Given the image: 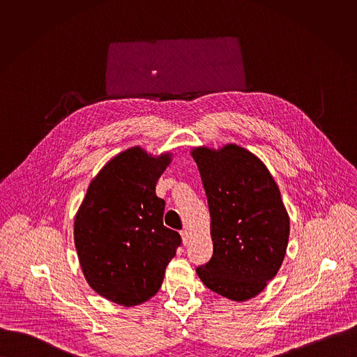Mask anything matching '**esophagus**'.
Masks as SVG:
<instances>
[{
    "label": "esophagus",
    "instance_id": "34e87169",
    "mask_svg": "<svg viewBox=\"0 0 357 357\" xmlns=\"http://www.w3.org/2000/svg\"><path fill=\"white\" fill-rule=\"evenodd\" d=\"M180 234H181L183 243H184V245H187V243H188V241H190V232H188L187 229H183Z\"/></svg>",
    "mask_w": 357,
    "mask_h": 357
}]
</instances>
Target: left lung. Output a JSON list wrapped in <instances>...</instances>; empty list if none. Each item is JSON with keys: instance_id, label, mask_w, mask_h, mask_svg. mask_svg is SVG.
Here are the masks:
<instances>
[{"instance_id": "1", "label": "left lung", "mask_w": 357, "mask_h": 357, "mask_svg": "<svg viewBox=\"0 0 357 357\" xmlns=\"http://www.w3.org/2000/svg\"><path fill=\"white\" fill-rule=\"evenodd\" d=\"M210 211L213 255L197 268L211 291L243 303L273 279L284 259L290 217L265 163L238 144L192 147Z\"/></svg>"}]
</instances>
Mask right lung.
Listing matches in <instances>:
<instances>
[{
  "instance_id": "add662e5",
  "label": "right lung",
  "mask_w": 357,
  "mask_h": 357,
  "mask_svg": "<svg viewBox=\"0 0 357 357\" xmlns=\"http://www.w3.org/2000/svg\"><path fill=\"white\" fill-rule=\"evenodd\" d=\"M170 151L140 146L109 159L92 178L74 220V243L88 284L118 305H140L162 286L181 243L163 225L165 201L156 183L172 163Z\"/></svg>"
}]
</instances>
